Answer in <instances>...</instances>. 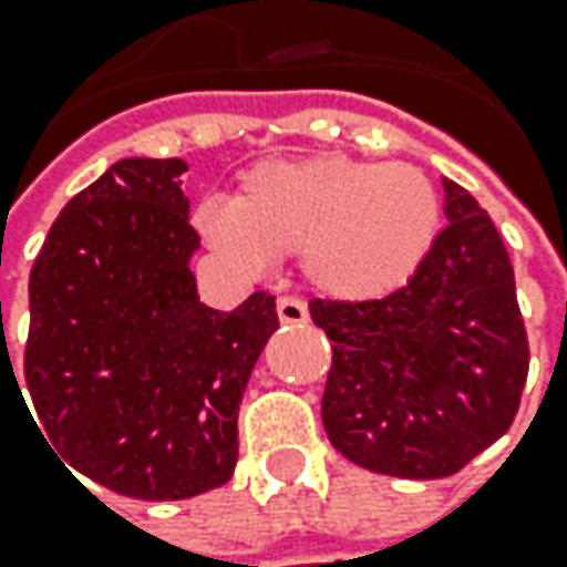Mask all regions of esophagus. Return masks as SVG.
<instances>
[{
	"mask_svg": "<svg viewBox=\"0 0 567 567\" xmlns=\"http://www.w3.org/2000/svg\"><path fill=\"white\" fill-rule=\"evenodd\" d=\"M276 313H279V322H282V326H301V322L310 320L307 303L298 301V298H279V301H276Z\"/></svg>",
	"mask_w": 567,
	"mask_h": 567,
	"instance_id": "1",
	"label": "esophagus"
}]
</instances>
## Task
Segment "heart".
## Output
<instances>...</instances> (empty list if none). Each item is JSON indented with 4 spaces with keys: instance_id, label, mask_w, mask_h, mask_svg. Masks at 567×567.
I'll use <instances>...</instances> for the list:
<instances>
[{
    "instance_id": "obj_1",
    "label": "heart",
    "mask_w": 567,
    "mask_h": 567,
    "mask_svg": "<svg viewBox=\"0 0 567 567\" xmlns=\"http://www.w3.org/2000/svg\"><path fill=\"white\" fill-rule=\"evenodd\" d=\"M194 225L245 269L301 254L307 285L342 303L380 301L417 276L442 228L433 182L408 163L351 156L269 159L247 172L231 204L209 197Z\"/></svg>"
}]
</instances>
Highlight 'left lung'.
Masks as SVG:
<instances>
[{"mask_svg":"<svg viewBox=\"0 0 567 567\" xmlns=\"http://www.w3.org/2000/svg\"><path fill=\"white\" fill-rule=\"evenodd\" d=\"M442 190L449 225L411 282L382 301L310 303L332 342L326 436L389 477H452L512 426L527 382L508 250L464 187Z\"/></svg>","mask_w":567,"mask_h":567,"instance_id":"8db88e82","label":"left lung"}]
</instances>
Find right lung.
Instances as JSON below:
<instances>
[{"mask_svg": "<svg viewBox=\"0 0 567 567\" xmlns=\"http://www.w3.org/2000/svg\"><path fill=\"white\" fill-rule=\"evenodd\" d=\"M185 172V159L112 163L59 213L28 288L37 430L62 464L147 502L231 480L241 395L279 329L266 291L231 313L200 303Z\"/></svg>", "mask_w": 567, "mask_h": 567, "instance_id": "add662e5", "label": "right lung"}]
</instances>
